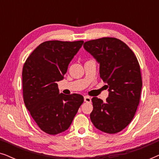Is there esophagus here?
Listing matches in <instances>:
<instances>
[{"instance_id":"1","label":"esophagus","mask_w":159,"mask_h":159,"mask_svg":"<svg viewBox=\"0 0 159 159\" xmlns=\"http://www.w3.org/2000/svg\"><path fill=\"white\" fill-rule=\"evenodd\" d=\"M84 102H86V103H90L91 98L89 96H84Z\"/></svg>"}]
</instances>
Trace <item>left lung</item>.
Wrapping results in <instances>:
<instances>
[{
	"instance_id": "1",
	"label": "left lung",
	"mask_w": 159,
	"mask_h": 159,
	"mask_svg": "<svg viewBox=\"0 0 159 159\" xmlns=\"http://www.w3.org/2000/svg\"><path fill=\"white\" fill-rule=\"evenodd\" d=\"M83 46L100 64V77L109 91L106 102L92 98L91 121L102 132L117 133L131 122L140 103L143 83L138 58L116 38L89 40Z\"/></svg>"
}]
</instances>
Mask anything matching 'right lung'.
<instances>
[{
	"instance_id": "obj_1",
	"label": "right lung",
	"mask_w": 159,
	"mask_h": 159,
	"mask_svg": "<svg viewBox=\"0 0 159 159\" xmlns=\"http://www.w3.org/2000/svg\"><path fill=\"white\" fill-rule=\"evenodd\" d=\"M83 40L45 41L27 58L22 69L23 98L41 130L57 134L68 129L84 101L82 95L59 94L56 82L62 80L69 63Z\"/></svg>"
}]
</instances>
